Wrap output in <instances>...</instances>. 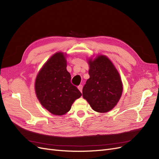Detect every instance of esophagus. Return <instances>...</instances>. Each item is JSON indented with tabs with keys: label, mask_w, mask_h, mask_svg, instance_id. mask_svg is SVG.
Returning a JSON list of instances; mask_svg holds the SVG:
<instances>
[{
	"label": "esophagus",
	"mask_w": 159,
	"mask_h": 159,
	"mask_svg": "<svg viewBox=\"0 0 159 159\" xmlns=\"http://www.w3.org/2000/svg\"><path fill=\"white\" fill-rule=\"evenodd\" d=\"M78 88L81 91V92H82V89H83V85H80L78 87Z\"/></svg>",
	"instance_id": "1"
}]
</instances>
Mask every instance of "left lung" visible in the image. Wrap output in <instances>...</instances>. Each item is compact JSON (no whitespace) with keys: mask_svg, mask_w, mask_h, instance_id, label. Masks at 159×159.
<instances>
[{"mask_svg":"<svg viewBox=\"0 0 159 159\" xmlns=\"http://www.w3.org/2000/svg\"><path fill=\"white\" fill-rule=\"evenodd\" d=\"M89 78L82 90L83 98L98 113H106L116 106L121 97L123 84L117 70L105 55L88 60Z\"/></svg>","mask_w":159,"mask_h":159,"instance_id":"1","label":"left lung"}]
</instances>
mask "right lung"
I'll return each mask as SVG.
<instances>
[{
    "label": "right lung",
    "instance_id": "1",
    "mask_svg": "<svg viewBox=\"0 0 159 159\" xmlns=\"http://www.w3.org/2000/svg\"><path fill=\"white\" fill-rule=\"evenodd\" d=\"M66 54L59 52L52 55L42 67L35 80V92L40 104L50 113L63 115L70 110L81 93L71 84L67 71Z\"/></svg>",
    "mask_w": 159,
    "mask_h": 159
}]
</instances>
